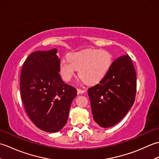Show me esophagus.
I'll list each match as a JSON object with an SVG mask.
<instances>
[{
    "label": "esophagus",
    "instance_id": "1",
    "mask_svg": "<svg viewBox=\"0 0 159 159\" xmlns=\"http://www.w3.org/2000/svg\"><path fill=\"white\" fill-rule=\"evenodd\" d=\"M86 92L85 89H77V92L79 93H83Z\"/></svg>",
    "mask_w": 159,
    "mask_h": 159
}]
</instances>
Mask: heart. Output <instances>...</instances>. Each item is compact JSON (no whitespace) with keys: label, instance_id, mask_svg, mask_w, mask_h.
I'll return each mask as SVG.
<instances>
[{"label":"heart","instance_id":"1","mask_svg":"<svg viewBox=\"0 0 159 159\" xmlns=\"http://www.w3.org/2000/svg\"><path fill=\"white\" fill-rule=\"evenodd\" d=\"M59 65L62 79L70 81L79 70L80 79L91 85L98 83L109 72L113 63V57L106 50L89 48L71 52Z\"/></svg>","mask_w":159,"mask_h":159}]
</instances>
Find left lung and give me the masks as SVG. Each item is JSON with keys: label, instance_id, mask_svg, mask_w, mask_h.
<instances>
[{"label": "left lung", "instance_id": "8db88e82", "mask_svg": "<svg viewBox=\"0 0 159 159\" xmlns=\"http://www.w3.org/2000/svg\"><path fill=\"white\" fill-rule=\"evenodd\" d=\"M136 91V72L130 57H117L106 76L87 91L94 121L102 128L117 124L133 106Z\"/></svg>", "mask_w": 159, "mask_h": 159}]
</instances>
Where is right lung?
<instances>
[{"label":"right lung","instance_id":"obj_1","mask_svg":"<svg viewBox=\"0 0 159 159\" xmlns=\"http://www.w3.org/2000/svg\"><path fill=\"white\" fill-rule=\"evenodd\" d=\"M57 52L54 48L31 53L20 74V92L26 113L37 127L48 133H56L65 126L71 104L77 95L75 87L61 79Z\"/></svg>","mask_w":159,"mask_h":159}]
</instances>
